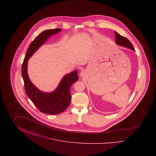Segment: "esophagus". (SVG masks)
I'll use <instances>...</instances> for the list:
<instances>
[{"label":"esophagus","instance_id":"34e87169","mask_svg":"<svg viewBox=\"0 0 156 156\" xmlns=\"http://www.w3.org/2000/svg\"><path fill=\"white\" fill-rule=\"evenodd\" d=\"M85 75V71H81V72L80 73V75L81 77L84 76Z\"/></svg>","mask_w":156,"mask_h":156}]
</instances>
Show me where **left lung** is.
I'll return each instance as SVG.
<instances>
[{
	"mask_svg": "<svg viewBox=\"0 0 156 156\" xmlns=\"http://www.w3.org/2000/svg\"><path fill=\"white\" fill-rule=\"evenodd\" d=\"M115 38H116V43L117 44L128 48L129 49H131L134 51V48L133 45L127 38L120 35L116 31H115Z\"/></svg>",
	"mask_w": 156,
	"mask_h": 156,
	"instance_id": "obj_1",
	"label": "left lung"
}]
</instances>
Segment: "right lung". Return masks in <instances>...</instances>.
I'll list each match as a JSON object with an SVG mask.
<instances>
[{
    "instance_id": "1",
    "label": "right lung",
    "mask_w": 156,
    "mask_h": 156,
    "mask_svg": "<svg viewBox=\"0 0 156 156\" xmlns=\"http://www.w3.org/2000/svg\"><path fill=\"white\" fill-rule=\"evenodd\" d=\"M61 30V29L45 30L38 35L29 45L22 66V76L27 95L40 111L49 115L60 113L69 106L71 99L70 88L73 83L78 80V71L75 70L66 75L55 90L45 93L37 89L30 81L27 74V63L28 59L49 37Z\"/></svg>"
}]
</instances>
